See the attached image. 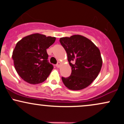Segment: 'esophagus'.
Segmentation results:
<instances>
[{
	"label": "esophagus",
	"mask_w": 124,
	"mask_h": 124,
	"mask_svg": "<svg viewBox=\"0 0 124 124\" xmlns=\"http://www.w3.org/2000/svg\"><path fill=\"white\" fill-rule=\"evenodd\" d=\"M61 62H59L57 64H56V67H57V68H59V67L61 66Z\"/></svg>",
	"instance_id": "obj_1"
}]
</instances>
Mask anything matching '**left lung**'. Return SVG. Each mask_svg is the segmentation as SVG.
I'll use <instances>...</instances> for the list:
<instances>
[{
    "instance_id": "8db88e82",
    "label": "left lung",
    "mask_w": 124,
    "mask_h": 124,
    "mask_svg": "<svg viewBox=\"0 0 124 124\" xmlns=\"http://www.w3.org/2000/svg\"><path fill=\"white\" fill-rule=\"evenodd\" d=\"M59 41L66 51L72 69L70 76L62 77V82L72 90L85 89L96 79L101 69L103 60L100 49L81 35L62 37Z\"/></svg>"
}]
</instances>
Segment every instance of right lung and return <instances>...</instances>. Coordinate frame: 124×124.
<instances>
[{"mask_svg":"<svg viewBox=\"0 0 124 124\" xmlns=\"http://www.w3.org/2000/svg\"><path fill=\"white\" fill-rule=\"evenodd\" d=\"M56 38L39 33L23 38L13 51L12 59L17 72L25 82L36 85L44 82L54 67L48 62L46 49Z\"/></svg>","mask_w":124,"mask_h":124,"instance_id":"1","label":"right lung"}]
</instances>
